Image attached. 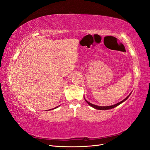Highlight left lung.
Listing matches in <instances>:
<instances>
[{"instance_id":"left-lung-1","label":"left lung","mask_w":150,"mask_h":150,"mask_svg":"<svg viewBox=\"0 0 150 150\" xmlns=\"http://www.w3.org/2000/svg\"><path fill=\"white\" fill-rule=\"evenodd\" d=\"M132 93V92H131ZM131 93L128 95V96H127L125 99H123V100L122 101H120V103H117V104H114V105H111V106H97V105H94V104H92V103H89V102H88L87 100H86V99L84 98V99H85V101H86V103H87L89 106H91V107H93V108H94V109H96V110H110V109H112V108H115V107H116V106H117L118 105H120V104H121L122 103H123L124 101H125L127 99H128V98H129V96H130L131 95Z\"/></svg>"}]
</instances>
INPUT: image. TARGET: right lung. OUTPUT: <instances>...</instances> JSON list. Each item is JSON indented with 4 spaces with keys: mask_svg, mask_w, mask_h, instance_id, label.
Segmentation results:
<instances>
[{
    "mask_svg": "<svg viewBox=\"0 0 150 150\" xmlns=\"http://www.w3.org/2000/svg\"><path fill=\"white\" fill-rule=\"evenodd\" d=\"M60 106V105H59ZM59 106H56V107H55L54 108H53V109H51V110H54V109H56V108H58V107H59Z\"/></svg>",
    "mask_w": 150,
    "mask_h": 150,
    "instance_id": "add662e5",
    "label": "right lung"
}]
</instances>
